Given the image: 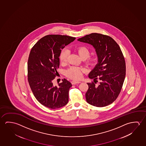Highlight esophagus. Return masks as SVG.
I'll return each instance as SVG.
<instances>
[{
	"label": "esophagus",
	"instance_id": "34e87169",
	"mask_svg": "<svg viewBox=\"0 0 146 146\" xmlns=\"http://www.w3.org/2000/svg\"><path fill=\"white\" fill-rule=\"evenodd\" d=\"M80 83H81V82H79V81H73L72 82V85H76V84H79Z\"/></svg>",
	"mask_w": 146,
	"mask_h": 146
}]
</instances>
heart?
Masks as SVG:
<instances>
[{
    "mask_svg": "<svg viewBox=\"0 0 146 146\" xmlns=\"http://www.w3.org/2000/svg\"><path fill=\"white\" fill-rule=\"evenodd\" d=\"M76 51L79 54L82 59H85V62L89 66H94L97 64L99 60L98 56L95 54L91 57H89L90 55V51L89 49L83 46H78L76 48ZM68 51L66 49H63L60 52L59 55V60L61 63H65L67 61V56ZM84 70L82 68L76 66H72L68 68L65 71L66 76L70 79L78 80L81 79L82 76V73Z\"/></svg>",
    "mask_w": 146,
    "mask_h": 146,
    "instance_id": "obj_1",
    "label": "heart"
}]
</instances>
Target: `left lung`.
<instances>
[{
	"label": "left lung",
	"mask_w": 146,
	"mask_h": 146,
	"mask_svg": "<svg viewBox=\"0 0 146 146\" xmlns=\"http://www.w3.org/2000/svg\"><path fill=\"white\" fill-rule=\"evenodd\" d=\"M78 41L88 43L94 47L98 63L89 73V78L100 80L96 86L88 83L86 101L97 107L111 104L117 98L122 88L126 74V64L120 48L113 38L107 35L92 33L80 38Z\"/></svg>",
	"instance_id": "8db88e82"
}]
</instances>
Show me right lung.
<instances>
[{"instance_id":"1","label":"right lung","mask_w":146,"mask_h":146,"mask_svg":"<svg viewBox=\"0 0 146 146\" xmlns=\"http://www.w3.org/2000/svg\"><path fill=\"white\" fill-rule=\"evenodd\" d=\"M76 37L62 35H47L33 46L28 60V81L37 101L45 107L58 109L67 104L72 84L66 79L54 86L53 80L58 74L61 49Z\"/></svg>"}]
</instances>
